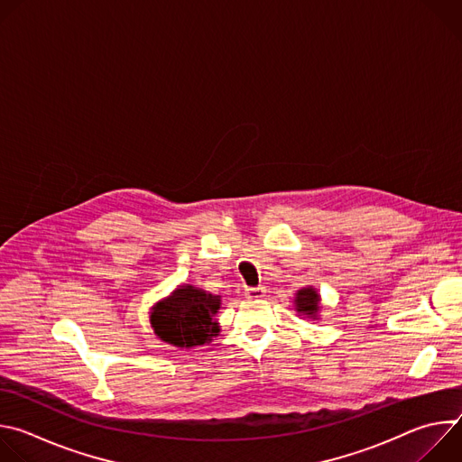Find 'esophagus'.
<instances>
[{
  "instance_id": "obj_1",
  "label": "esophagus",
  "mask_w": 462,
  "mask_h": 462,
  "mask_svg": "<svg viewBox=\"0 0 462 462\" xmlns=\"http://www.w3.org/2000/svg\"><path fill=\"white\" fill-rule=\"evenodd\" d=\"M265 287H248V289H245V296L248 298V300H259V298H263L265 296Z\"/></svg>"
}]
</instances>
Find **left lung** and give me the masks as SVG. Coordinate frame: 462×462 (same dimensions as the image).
<instances>
[{
	"label": "left lung",
	"mask_w": 462,
	"mask_h": 462,
	"mask_svg": "<svg viewBox=\"0 0 462 462\" xmlns=\"http://www.w3.org/2000/svg\"><path fill=\"white\" fill-rule=\"evenodd\" d=\"M318 303H319V296L316 294L314 289H301L298 291V296H296V310L298 312H303V314H316L318 312Z\"/></svg>",
	"instance_id": "left-lung-1"
}]
</instances>
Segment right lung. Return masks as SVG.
Masks as SVG:
<instances>
[{"mask_svg":"<svg viewBox=\"0 0 462 462\" xmlns=\"http://www.w3.org/2000/svg\"><path fill=\"white\" fill-rule=\"evenodd\" d=\"M219 296L195 289L180 287L170 300L161 301L152 312L155 335L177 347L205 346L219 333L214 321L219 310Z\"/></svg>","mask_w":462,"mask_h":462,"instance_id":"1","label":"right lung"}]
</instances>
